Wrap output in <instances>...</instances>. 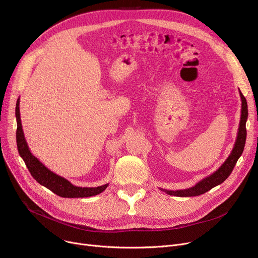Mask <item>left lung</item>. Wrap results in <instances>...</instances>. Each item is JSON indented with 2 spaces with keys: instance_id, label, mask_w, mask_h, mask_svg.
I'll return each instance as SVG.
<instances>
[{
  "instance_id": "8db88e82",
  "label": "left lung",
  "mask_w": 258,
  "mask_h": 258,
  "mask_svg": "<svg viewBox=\"0 0 258 258\" xmlns=\"http://www.w3.org/2000/svg\"><path fill=\"white\" fill-rule=\"evenodd\" d=\"M239 96L241 99V115H240V122L237 131V137L235 140L233 150L231 154L229 155L226 161L223 162L218 170H216L214 173L209 175L208 177L204 178L203 180L197 182L194 186L184 188V189H176V191H171V189H164L160 188L161 191L165 192L166 194L177 196V197H192V196H198L201 194H205L206 192L210 191L211 188L222 183L226 179L230 176L232 173L235 164H236L239 157L241 156L243 149L245 138H247V130H245V122L248 119V104L247 100L243 97L241 92L239 91Z\"/></svg>"
}]
</instances>
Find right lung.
<instances>
[{"instance_id":"right-lung-1","label":"right lung","mask_w":258,"mask_h":258,"mask_svg":"<svg viewBox=\"0 0 258 258\" xmlns=\"http://www.w3.org/2000/svg\"><path fill=\"white\" fill-rule=\"evenodd\" d=\"M16 117H17V145L18 151L22 159L24 160L28 171L31 176L43 186L47 187L54 194L64 198H83L92 197L102 193L107 187L108 183L96 186V187H81L76 186L64 177H61L51 172L44 165L37 157L33 156L28 148L26 139L24 137V132L22 128L21 117H20V98L16 105Z\"/></svg>"}]
</instances>
